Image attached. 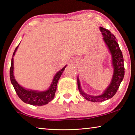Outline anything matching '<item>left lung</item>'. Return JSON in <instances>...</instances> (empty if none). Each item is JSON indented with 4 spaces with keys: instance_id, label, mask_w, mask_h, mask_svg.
<instances>
[{
    "instance_id": "8db88e82",
    "label": "left lung",
    "mask_w": 135,
    "mask_h": 135,
    "mask_svg": "<svg viewBox=\"0 0 135 135\" xmlns=\"http://www.w3.org/2000/svg\"><path fill=\"white\" fill-rule=\"evenodd\" d=\"M100 30L103 36V40L110 50L112 56V63L114 68V73L110 85L107 88L104 93L99 96H92L86 94L81 90L79 78L77 79L78 88L81 95L87 100L93 102H100L111 99L115 95L119 87L121 81L124 77L125 68L124 65V58L119 46L117 42L114 35L111 33L108 29L100 27Z\"/></svg>"
}]
</instances>
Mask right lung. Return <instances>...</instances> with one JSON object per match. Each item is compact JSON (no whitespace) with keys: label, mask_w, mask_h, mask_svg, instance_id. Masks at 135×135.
<instances>
[{"label":"right lung","mask_w":135,"mask_h":135,"mask_svg":"<svg viewBox=\"0 0 135 135\" xmlns=\"http://www.w3.org/2000/svg\"><path fill=\"white\" fill-rule=\"evenodd\" d=\"M19 45L15 49L14 53L13 55H15V52L17 49ZM11 59V64L10 69H9V77L11 83L14 87L16 93H17L18 97L22 100L24 102L32 105H38V106H42V105L47 104V103L52 100L55 97V94L56 90V86L58 80L61 77V74H63L64 69L66 66H64L63 69L60 70L54 78L53 81L51 84L49 89L48 90L43 92H38L36 91L29 90L22 88L17 83L16 81L14 75H13V58Z\"/></svg>","instance_id":"1"}]
</instances>
